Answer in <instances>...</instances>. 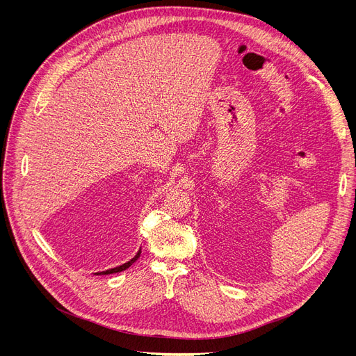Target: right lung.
<instances>
[{"instance_id":"obj_1","label":"right lung","mask_w":356,"mask_h":356,"mask_svg":"<svg viewBox=\"0 0 356 356\" xmlns=\"http://www.w3.org/2000/svg\"><path fill=\"white\" fill-rule=\"evenodd\" d=\"M140 254H141V250L137 252V255L133 258V259H129L128 263H125V264H122V266H120V267H115V268H111V270H106V271H102V273H97V274H114V273H120V271H124V270H127L131 264L133 263H136V261L138 259V257H140Z\"/></svg>"}]
</instances>
